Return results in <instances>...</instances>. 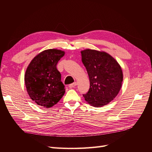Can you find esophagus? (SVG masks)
<instances>
[{"instance_id": "1", "label": "esophagus", "mask_w": 152, "mask_h": 152, "mask_svg": "<svg viewBox=\"0 0 152 152\" xmlns=\"http://www.w3.org/2000/svg\"><path fill=\"white\" fill-rule=\"evenodd\" d=\"M77 85V83L76 82H73V83H72V84L69 85L68 86H69V87H70V88H72V87H75Z\"/></svg>"}]
</instances>
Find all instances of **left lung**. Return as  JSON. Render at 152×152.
<instances>
[{
	"label": "left lung",
	"mask_w": 152,
	"mask_h": 152,
	"mask_svg": "<svg viewBox=\"0 0 152 152\" xmlns=\"http://www.w3.org/2000/svg\"><path fill=\"white\" fill-rule=\"evenodd\" d=\"M82 62L88 73L90 88L83 94L86 102L94 107L107 105L116 97L123 82L122 68L104 51L86 49L80 51Z\"/></svg>",
	"instance_id": "obj_1"
}]
</instances>
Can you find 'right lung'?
<instances>
[{
    "mask_svg": "<svg viewBox=\"0 0 152 152\" xmlns=\"http://www.w3.org/2000/svg\"><path fill=\"white\" fill-rule=\"evenodd\" d=\"M64 50L49 49L35 56L27 66L25 83L30 98L40 107L50 108L57 104L65 93L61 74L56 65Z\"/></svg>",
    "mask_w": 152,
    "mask_h": 152,
    "instance_id": "add662e5",
    "label": "right lung"
}]
</instances>
